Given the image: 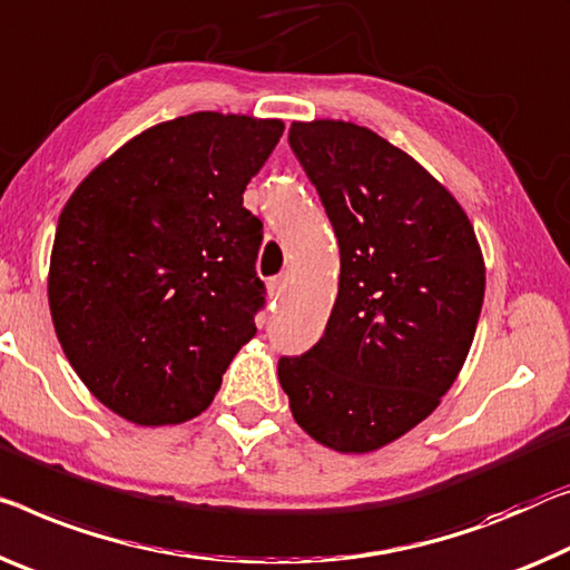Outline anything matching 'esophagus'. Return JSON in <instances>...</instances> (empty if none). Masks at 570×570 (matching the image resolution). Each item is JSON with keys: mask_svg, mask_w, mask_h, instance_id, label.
Wrapping results in <instances>:
<instances>
[{"mask_svg": "<svg viewBox=\"0 0 570 570\" xmlns=\"http://www.w3.org/2000/svg\"><path fill=\"white\" fill-rule=\"evenodd\" d=\"M285 287H287V275H277V277H273V279H269V283H267L269 297H273V301H277V297L285 293Z\"/></svg>", "mask_w": 570, "mask_h": 570, "instance_id": "esophagus-1", "label": "esophagus"}]
</instances>
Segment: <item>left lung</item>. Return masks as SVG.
Listing matches in <instances>:
<instances>
[{
    "label": "left lung",
    "instance_id": "obj_1",
    "mask_svg": "<svg viewBox=\"0 0 570 570\" xmlns=\"http://www.w3.org/2000/svg\"><path fill=\"white\" fill-rule=\"evenodd\" d=\"M291 147L338 239L326 331L277 376L326 449L372 453L441 405L466 362L487 267L456 196L415 157L344 119L293 121Z\"/></svg>",
    "mask_w": 570,
    "mask_h": 570
}]
</instances>
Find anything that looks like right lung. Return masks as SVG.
<instances>
[{
    "label": "right lung",
    "instance_id": "1",
    "mask_svg": "<svg viewBox=\"0 0 570 570\" xmlns=\"http://www.w3.org/2000/svg\"><path fill=\"white\" fill-rule=\"evenodd\" d=\"M283 129L222 111L160 121L66 200L48 269L52 326L111 413L145 428L194 420L257 334L262 222L242 194Z\"/></svg>",
    "mask_w": 570,
    "mask_h": 570
}]
</instances>
